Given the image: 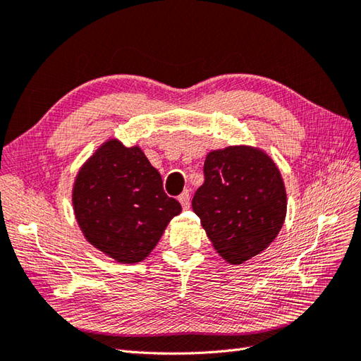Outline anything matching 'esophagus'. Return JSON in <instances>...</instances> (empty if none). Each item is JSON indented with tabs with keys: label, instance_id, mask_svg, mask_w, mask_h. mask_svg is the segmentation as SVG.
<instances>
[{
	"label": "esophagus",
	"instance_id": "1",
	"mask_svg": "<svg viewBox=\"0 0 361 361\" xmlns=\"http://www.w3.org/2000/svg\"><path fill=\"white\" fill-rule=\"evenodd\" d=\"M179 202L183 207V210H187V208H190V193H188L187 190L183 191V193L179 196Z\"/></svg>",
	"mask_w": 361,
	"mask_h": 361
}]
</instances>
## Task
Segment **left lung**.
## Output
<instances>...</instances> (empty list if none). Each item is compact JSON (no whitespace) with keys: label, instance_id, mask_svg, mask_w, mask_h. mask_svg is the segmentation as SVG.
<instances>
[{"label":"left lung","instance_id":"obj_1","mask_svg":"<svg viewBox=\"0 0 361 361\" xmlns=\"http://www.w3.org/2000/svg\"><path fill=\"white\" fill-rule=\"evenodd\" d=\"M193 212L228 264H243L275 241L287 213L286 187L266 151L250 145L213 149Z\"/></svg>","mask_w":361,"mask_h":361}]
</instances>
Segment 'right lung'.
I'll return each instance as SVG.
<instances>
[{"instance_id":"add662e5","label":"right lung","mask_w":361,"mask_h":361,"mask_svg":"<svg viewBox=\"0 0 361 361\" xmlns=\"http://www.w3.org/2000/svg\"><path fill=\"white\" fill-rule=\"evenodd\" d=\"M72 208L86 241L120 264L145 259L182 212L142 148L114 137L80 166Z\"/></svg>"}]
</instances>
